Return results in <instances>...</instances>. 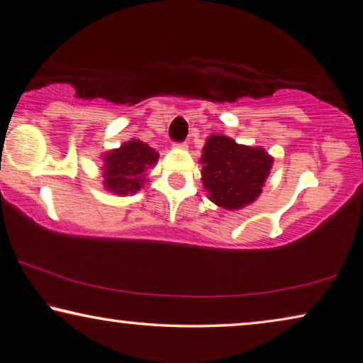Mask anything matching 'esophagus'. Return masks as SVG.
Segmentation results:
<instances>
[{"label": "esophagus", "mask_w": 363, "mask_h": 363, "mask_svg": "<svg viewBox=\"0 0 363 363\" xmlns=\"http://www.w3.org/2000/svg\"><path fill=\"white\" fill-rule=\"evenodd\" d=\"M176 147H179V149H186L187 147V143H179V144H174Z\"/></svg>", "instance_id": "esophagus-1"}]
</instances>
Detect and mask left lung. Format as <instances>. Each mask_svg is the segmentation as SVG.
I'll use <instances>...</instances> for the list:
<instances>
[{"instance_id":"8db88e82","label":"left lung","mask_w":363,"mask_h":363,"mask_svg":"<svg viewBox=\"0 0 363 363\" xmlns=\"http://www.w3.org/2000/svg\"><path fill=\"white\" fill-rule=\"evenodd\" d=\"M273 157L265 149L238 144L225 135H211L201 152V184L208 199L227 211H238L262 194Z\"/></svg>"}]
</instances>
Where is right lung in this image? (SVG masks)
Masks as SVG:
<instances>
[{
  "label": "right lung",
  "mask_w": 363,
  "mask_h": 363,
  "mask_svg": "<svg viewBox=\"0 0 363 363\" xmlns=\"http://www.w3.org/2000/svg\"><path fill=\"white\" fill-rule=\"evenodd\" d=\"M101 160L104 190L125 196L144 187L146 171L159 162V152L140 140H130L104 152Z\"/></svg>",
  "instance_id": "right-lung-1"
}]
</instances>
